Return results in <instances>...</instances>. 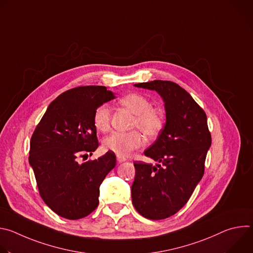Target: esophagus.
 <instances>
[{"instance_id":"34e87169","label":"esophagus","mask_w":253,"mask_h":253,"mask_svg":"<svg viewBox=\"0 0 253 253\" xmlns=\"http://www.w3.org/2000/svg\"><path fill=\"white\" fill-rule=\"evenodd\" d=\"M117 162L118 163H123V162H125L126 161V158L125 157H122V156H119V155H117Z\"/></svg>"}]
</instances>
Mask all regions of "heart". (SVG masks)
<instances>
[{
    "instance_id": "1",
    "label": "heart",
    "mask_w": 253,
    "mask_h": 253,
    "mask_svg": "<svg viewBox=\"0 0 253 253\" xmlns=\"http://www.w3.org/2000/svg\"><path fill=\"white\" fill-rule=\"evenodd\" d=\"M119 103L126 107L135 118L132 127L139 128L148 137H154L160 133L164 124L162 112L152 107L151 101L142 94L130 93L119 100ZM93 124L101 132H106L111 124V108L108 104L99 105L93 114ZM144 143L142 134L138 130L130 132H112L104 140V147L119 156H127L135 149L141 147Z\"/></svg>"
}]
</instances>
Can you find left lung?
<instances>
[{
	"label": "left lung",
	"instance_id": "1",
	"mask_svg": "<svg viewBox=\"0 0 253 253\" xmlns=\"http://www.w3.org/2000/svg\"><path fill=\"white\" fill-rule=\"evenodd\" d=\"M135 86L158 92L165 103L166 123L144 152L157 164L134 162L132 203L144 217L165 219L187 203L204 174L211 145L207 117L191 95L174 82L154 80Z\"/></svg>",
	"mask_w": 253,
	"mask_h": 253
}]
</instances>
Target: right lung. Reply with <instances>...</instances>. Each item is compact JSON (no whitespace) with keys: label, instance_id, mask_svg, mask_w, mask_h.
<instances>
[{"label":"right lung","instance_id":"obj_1","mask_svg":"<svg viewBox=\"0 0 253 253\" xmlns=\"http://www.w3.org/2000/svg\"><path fill=\"white\" fill-rule=\"evenodd\" d=\"M104 86H80L58 96L48 107L30 142L29 162L44 202L64 218L76 220L99 204V187L116 165L114 152L77 162L98 146L93 124L96 108L114 99Z\"/></svg>","mask_w":253,"mask_h":253}]
</instances>
